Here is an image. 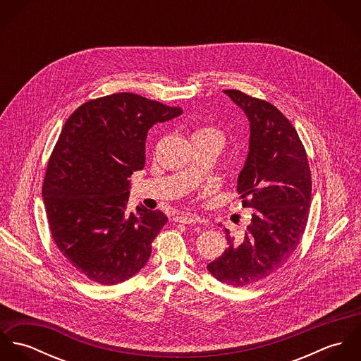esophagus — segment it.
<instances>
[{
    "mask_svg": "<svg viewBox=\"0 0 361 361\" xmlns=\"http://www.w3.org/2000/svg\"><path fill=\"white\" fill-rule=\"evenodd\" d=\"M173 219H175L176 222L190 225V224H196L199 218H197L195 214H180V215H176Z\"/></svg>",
    "mask_w": 361,
    "mask_h": 361,
    "instance_id": "esophagus-1",
    "label": "esophagus"
}]
</instances>
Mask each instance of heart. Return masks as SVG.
<instances>
[{"instance_id":"obj_1","label":"heart","mask_w":361,"mask_h":361,"mask_svg":"<svg viewBox=\"0 0 361 361\" xmlns=\"http://www.w3.org/2000/svg\"><path fill=\"white\" fill-rule=\"evenodd\" d=\"M196 136H199V137H218V139H221V140L224 142L222 133H221L218 129L211 128V126H203V128L197 129V130L195 132L193 137H196Z\"/></svg>"}]
</instances>
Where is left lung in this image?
I'll use <instances>...</instances> for the list:
<instances>
[{"label":"left lung","mask_w":361,"mask_h":361,"mask_svg":"<svg viewBox=\"0 0 361 361\" xmlns=\"http://www.w3.org/2000/svg\"><path fill=\"white\" fill-rule=\"evenodd\" d=\"M224 93L250 122L238 192L252 221L243 238L226 229L228 247L207 268L219 282L243 288L271 276L299 246L309 219L311 175L296 129L276 106L239 90Z\"/></svg>","instance_id":"8db88e82"}]
</instances>
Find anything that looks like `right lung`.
I'll return each instance as SVG.
<instances>
[{
	"label": "right lung",
	"mask_w": 361,
	"mask_h": 361,
	"mask_svg": "<svg viewBox=\"0 0 361 361\" xmlns=\"http://www.w3.org/2000/svg\"><path fill=\"white\" fill-rule=\"evenodd\" d=\"M180 114L179 106L115 93L82 104L65 122L43 199L56 247L87 279L121 283L152 256L168 218L140 207L128 212V178L145 166L149 129Z\"/></svg>",
	"instance_id": "right-lung-1"
}]
</instances>
